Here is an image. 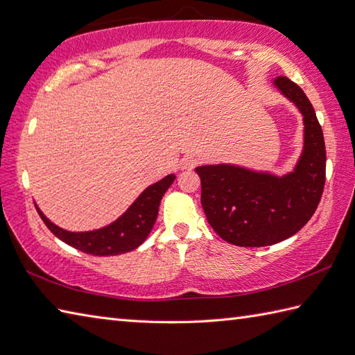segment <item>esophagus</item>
Segmentation results:
<instances>
[{
  "label": "esophagus",
  "instance_id": "obj_1",
  "mask_svg": "<svg viewBox=\"0 0 355 355\" xmlns=\"http://www.w3.org/2000/svg\"><path fill=\"white\" fill-rule=\"evenodd\" d=\"M198 158L197 157H193V155H187V157H184L183 160H182V168L183 169H192L193 166H197L198 164Z\"/></svg>",
  "mask_w": 355,
  "mask_h": 355
}]
</instances>
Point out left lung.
Returning a JSON list of instances; mask_svg holds the SVG:
<instances>
[{
    "instance_id": "1",
    "label": "left lung",
    "mask_w": 355,
    "mask_h": 355,
    "mask_svg": "<svg viewBox=\"0 0 355 355\" xmlns=\"http://www.w3.org/2000/svg\"><path fill=\"white\" fill-rule=\"evenodd\" d=\"M304 116L305 146L294 172L275 177L230 164L200 166L201 206L224 241L239 247L271 245L310 221L327 177L323 131L306 94L288 78L275 79Z\"/></svg>"
}]
</instances>
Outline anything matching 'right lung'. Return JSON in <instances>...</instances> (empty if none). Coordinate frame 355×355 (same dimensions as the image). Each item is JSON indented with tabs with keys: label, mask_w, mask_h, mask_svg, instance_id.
Masks as SVG:
<instances>
[{
	"label": "right lung",
	"mask_w": 355,
	"mask_h": 355,
	"mask_svg": "<svg viewBox=\"0 0 355 355\" xmlns=\"http://www.w3.org/2000/svg\"><path fill=\"white\" fill-rule=\"evenodd\" d=\"M173 180H175V175H168L149 186L117 221L94 232H67L50 223L40 209L36 207V210L53 235L62 239L65 244L94 256L122 254L137 248L148 238L157 220L160 201Z\"/></svg>",
	"instance_id": "right-lung-1"
}]
</instances>
